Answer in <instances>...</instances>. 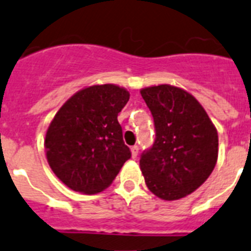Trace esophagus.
Wrapping results in <instances>:
<instances>
[{"label": "esophagus", "mask_w": 251, "mask_h": 251, "mask_svg": "<svg viewBox=\"0 0 251 251\" xmlns=\"http://www.w3.org/2000/svg\"><path fill=\"white\" fill-rule=\"evenodd\" d=\"M138 154H139V147H138V145H134V147L131 148L132 158H136V156H138Z\"/></svg>", "instance_id": "obj_1"}]
</instances>
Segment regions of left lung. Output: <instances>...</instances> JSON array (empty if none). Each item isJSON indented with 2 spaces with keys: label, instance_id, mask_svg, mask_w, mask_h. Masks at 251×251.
Returning <instances> with one entry per match:
<instances>
[{
  "label": "left lung",
  "instance_id": "1",
  "mask_svg": "<svg viewBox=\"0 0 251 251\" xmlns=\"http://www.w3.org/2000/svg\"><path fill=\"white\" fill-rule=\"evenodd\" d=\"M140 93L155 127V141L140 156L145 183L165 201L186 197L210 177L216 165V127L200 102L184 89L160 84Z\"/></svg>",
  "mask_w": 251,
  "mask_h": 251
}]
</instances>
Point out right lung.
<instances>
[{"label":"right lung","instance_id":"1","mask_svg":"<svg viewBox=\"0 0 251 251\" xmlns=\"http://www.w3.org/2000/svg\"><path fill=\"white\" fill-rule=\"evenodd\" d=\"M128 99L130 93L115 84L91 86L56 112L45 149L51 171L65 186L86 195L103 191L131 158L117 121Z\"/></svg>","mask_w":251,"mask_h":251}]
</instances>
